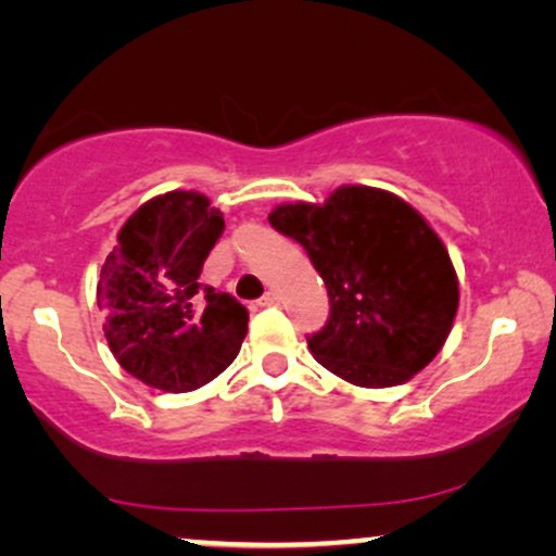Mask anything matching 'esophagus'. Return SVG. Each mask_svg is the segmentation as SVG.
Here are the masks:
<instances>
[{
  "instance_id": "obj_1",
  "label": "esophagus",
  "mask_w": 556,
  "mask_h": 556,
  "mask_svg": "<svg viewBox=\"0 0 556 556\" xmlns=\"http://www.w3.org/2000/svg\"><path fill=\"white\" fill-rule=\"evenodd\" d=\"M280 302V293L278 291H267L263 299H260V306H276Z\"/></svg>"
}]
</instances>
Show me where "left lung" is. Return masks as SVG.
<instances>
[{
    "label": "left lung",
    "instance_id": "8db88e82",
    "mask_svg": "<svg viewBox=\"0 0 556 556\" xmlns=\"http://www.w3.org/2000/svg\"><path fill=\"white\" fill-rule=\"evenodd\" d=\"M296 239L325 280L330 319L312 356L358 388H393L445 345L458 312V276L427 218L393 192L343 185L319 202L267 215Z\"/></svg>",
    "mask_w": 556,
    "mask_h": 556
}]
</instances>
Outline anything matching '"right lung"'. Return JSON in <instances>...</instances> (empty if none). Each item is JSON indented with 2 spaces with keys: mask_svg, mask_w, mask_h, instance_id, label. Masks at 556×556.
I'll list each match as a JSON object with an SVG mask.
<instances>
[{
  "mask_svg": "<svg viewBox=\"0 0 556 556\" xmlns=\"http://www.w3.org/2000/svg\"><path fill=\"white\" fill-rule=\"evenodd\" d=\"M224 226L205 194L174 189L142 202L116 233L96 299L111 354L135 380L189 393L237 358L250 312L200 283Z\"/></svg>",
  "mask_w": 556,
  "mask_h": 556,
  "instance_id": "1",
  "label": "right lung"
}]
</instances>
